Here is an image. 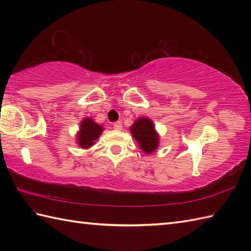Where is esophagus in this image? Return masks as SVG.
Listing matches in <instances>:
<instances>
[{
  "mask_svg": "<svg viewBox=\"0 0 251 251\" xmlns=\"http://www.w3.org/2000/svg\"><path fill=\"white\" fill-rule=\"evenodd\" d=\"M122 127H123V125H122L121 122H115L114 124H113V128H114L115 130H121Z\"/></svg>",
  "mask_w": 251,
  "mask_h": 251,
  "instance_id": "obj_1",
  "label": "esophagus"
}]
</instances>
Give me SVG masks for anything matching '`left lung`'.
<instances>
[{"mask_svg":"<svg viewBox=\"0 0 251 251\" xmlns=\"http://www.w3.org/2000/svg\"><path fill=\"white\" fill-rule=\"evenodd\" d=\"M129 129L131 136L138 143V147L146 154H151L158 148L159 135L151 119L146 116L138 117Z\"/></svg>","mask_w":251,"mask_h":251,"instance_id":"1","label":"left lung"}]
</instances>
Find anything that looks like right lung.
<instances>
[{"label": "right lung", "instance_id": "right-lung-1", "mask_svg": "<svg viewBox=\"0 0 251 251\" xmlns=\"http://www.w3.org/2000/svg\"><path fill=\"white\" fill-rule=\"evenodd\" d=\"M103 127L96 123L92 117H85L79 123V128L76 132V143L79 148L89 149L97 141L102 134Z\"/></svg>", "mask_w": 251, "mask_h": 251}]
</instances>
